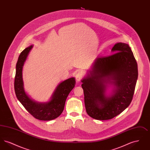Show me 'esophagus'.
<instances>
[{
    "instance_id": "esophagus-1",
    "label": "esophagus",
    "mask_w": 150,
    "mask_h": 150,
    "mask_svg": "<svg viewBox=\"0 0 150 150\" xmlns=\"http://www.w3.org/2000/svg\"><path fill=\"white\" fill-rule=\"evenodd\" d=\"M83 74L82 72L81 71H79L76 74V76H75L76 80L78 81H79L81 79L83 78Z\"/></svg>"
}]
</instances>
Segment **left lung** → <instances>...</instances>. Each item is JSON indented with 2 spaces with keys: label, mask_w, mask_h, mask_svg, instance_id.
<instances>
[{
  "label": "left lung",
  "mask_w": 150,
  "mask_h": 150,
  "mask_svg": "<svg viewBox=\"0 0 150 150\" xmlns=\"http://www.w3.org/2000/svg\"><path fill=\"white\" fill-rule=\"evenodd\" d=\"M113 54L96 59L81 81L86 113L96 120L114 118L132 102L138 79V66L128 44L116 43ZM113 86L108 94V87Z\"/></svg>",
  "instance_id": "left-lung-1"
}]
</instances>
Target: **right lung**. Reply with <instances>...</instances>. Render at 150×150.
<instances>
[{
	"instance_id": "right-lung-1",
	"label": "right lung",
	"mask_w": 150,
	"mask_h": 150,
	"mask_svg": "<svg viewBox=\"0 0 150 150\" xmlns=\"http://www.w3.org/2000/svg\"><path fill=\"white\" fill-rule=\"evenodd\" d=\"M33 47V45H31L25 48L18 57L16 67L14 78L15 93L17 99L23 107L35 118L44 121L53 120L63 112L66 98L75 86V79L72 77L60 83L48 102H39L32 100L24 89L22 69Z\"/></svg>"
}]
</instances>
